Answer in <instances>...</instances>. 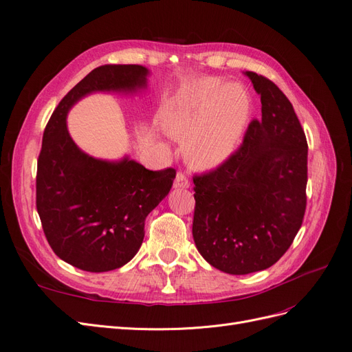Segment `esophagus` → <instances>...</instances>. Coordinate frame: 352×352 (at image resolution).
<instances>
[{"label": "esophagus", "mask_w": 352, "mask_h": 352, "mask_svg": "<svg viewBox=\"0 0 352 352\" xmlns=\"http://www.w3.org/2000/svg\"><path fill=\"white\" fill-rule=\"evenodd\" d=\"M173 186H175V188H177V189H180V188H182V189H186V188H189V186H190L189 179L186 177V175H185L184 172H177Z\"/></svg>", "instance_id": "34e87169"}]
</instances>
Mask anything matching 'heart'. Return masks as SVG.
Here are the masks:
<instances>
[{
  "mask_svg": "<svg viewBox=\"0 0 352 352\" xmlns=\"http://www.w3.org/2000/svg\"><path fill=\"white\" fill-rule=\"evenodd\" d=\"M251 113V97L241 83L202 78L163 105L160 122L170 135L184 138V154L190 164L212 168L236 150Z\"/></svg>",
  "mask_w": 352,
  "mask_h": 352,
  "instance_id": "obj_1",
  "label": "heart"
}]
</instances>
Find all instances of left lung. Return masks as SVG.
<instances>
[{
    "mask_svg": "<svg viewBox=\"0 0 352 352\" xmlns=\"http://www.w3.org/2000/svg\"><path fill=\"white\" fill-rule=\"evenodd\" d=\"M261 98L243 142L225 163L194 176L192 235L199 254L229 274L269 269L291 247L307 206L308 145L291 101L245 73Z\"/></svg>",
    "mask_w": 352,
    "mask_h": 352,
    "instance_id": "obj_1",
    "label": "left lung"
}]
</instances>
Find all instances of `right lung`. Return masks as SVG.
Instances as JSON below:
<instances>
[{"instance_id":"add662e5","label":"right lung","mask_w":352,"mask_h":352,"mask_svg":"<svg viewBox=\"0 0 352 352\" xmlns=\"http://www.w3.org/2000/svg\"><path fill=\"white\" fill-rule=\"evenodd\" d=\"M138 65L94 69L51 114L36 170V210L57 257L85 272L119 269L141 248L145 219L173 185L176 170L145 168L129 158L110 163L82 153L69 135L72 105L95 91L133 92L146 87Z\"/></svg>"}]
</instances>
